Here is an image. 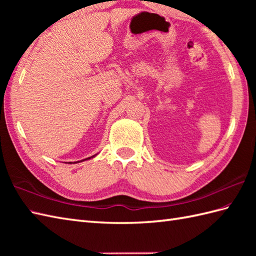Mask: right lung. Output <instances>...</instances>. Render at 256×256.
<instances>
[{
	"label": "right lung",
	"instance_id": "right-lung-1",
	"mask_svg": "<svg viewBox=\"0 0 256 256\" xmlns=\"http://www.w3.org/2000/svg\"><path fill=\"white\" fill-rule=\"evenodd\" d=\"M96 155H94V156H91V157H88V158H86V160H90V158H92V157H94ZM82 160H79V162H82ZM68 164H72V162H69Z\"/></svg>",
	"mask_w": 256,
	"mask_h": 256
}]
</instances>
